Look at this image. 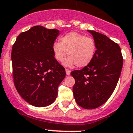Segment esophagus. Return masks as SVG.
Instances as JSON below:
<instances>
[{
    "mask_svg": "<svg viewBox=\"0 0 133 133\" xmlns=\"http://www.w3.org/2000/svg\"><path fill=\"white\" fill-rule=\"evenodd\" d=\"M65 73H66L67 75H70V73H71V71H70V70H69V69H65Z\"/></svg>",
    "mask_w": 133,
    "mask_h": 133,
    "instance_id": "esophagus-1",
    "label": "esophagus"
}]
</instances>
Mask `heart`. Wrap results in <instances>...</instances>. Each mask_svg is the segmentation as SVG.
I'll use <instances>...</instances> for the list:
<instances>
[{"mask_svg": "<svg viewBox=\"0 0 133 133\" xmlns=\"http://www.w3.org/2000/svg\"><path fill=\"white\" fill-rule=\"evenodd\" d=\"M52 50L55 59L59 62H63L68 54L69 57L65 60V66L77 65L79 68H83L89 65L94 58L96 46L91 38L71 32L63 36L60 42L54 43Z\"/></svg>", "mask_w": 133, "mask_h": 133, "instance_id": "b5f03b06", "label": "heart"}]
</instances>
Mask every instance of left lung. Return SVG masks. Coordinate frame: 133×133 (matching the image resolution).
Listing matches in <instances>:
<instances>
[{
    "label": "left lung",
    "instance_id": "left-lung-1",
    "mask_svg": "<svg viewBox=\"0 0 133 133\" xmlns=\"http://www.w3.org/2000/svg\"><path fill=\"white\" fill-rule=\"evenodd\" d=\"M96 46L94 58L81 70L71 73L75 83L73 93L80 107L93 109L105 103L117 86L123 68L121 50L107 36L87 30Z\"/></svg>",
    "mask_w": 133,
    "mask_h": 133
}]
</instances>
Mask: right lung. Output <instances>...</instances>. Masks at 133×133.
Wrapping results in <instances>:
<instances>
[{
  "mask_svg": "<svg viewBox=\"0 0 133 133\" xmlns=\"http://www.w3.org/2000/svg\"><path fill=\"white\" fill-rule=\"evenodd\" d=\"M59 35L58 30L35 26L22 32L12 46L14 85L22 99L35 107L53 103L65 77V68L55 59L52 50Z\"/></svg>",
  "mask_w": 133,
  "mask_h": 133,
  "instance_id": "right-lung-1",
  "label": "right lung"
}]
</instances>
